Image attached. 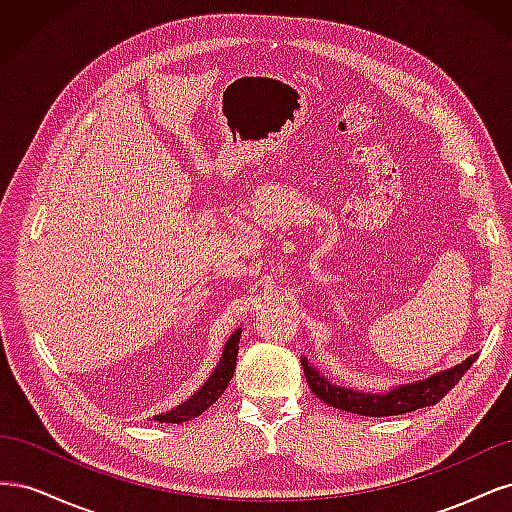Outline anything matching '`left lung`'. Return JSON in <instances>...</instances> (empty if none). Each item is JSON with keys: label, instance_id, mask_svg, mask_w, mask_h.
<instances>
[{"label": "left lung", "instance_id": "8db88e82", "mask_svg": "<svg viewBox=\"0 0 512 512\" xmlns=\"http://www.w3.org/2000/svg\"><path fill=\"white\" fill-rule=\"evenodd\" d=\"M476 356L478 354H472L470 359H466L453 369L440 371V374L431 376L423 382L397 386V389L384 395L359 393V391L344 389V386H335L329 380H324L316 371V367L307 363V359H301V365H303L309 389H312V393L318 399H322L327 406L346 410L352 414H361V416H395V414L414 412L418 408L436 406L438 401L461 380V376L466 374L470 365L476 361Z\"/></svg>", "mask_w": 512, "mask_h": 512}]
</instances>
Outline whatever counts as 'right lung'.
I'll return each mask as SVG.
<instances>
[{
  "instance_id": "1",
  "label": "right lung",
  "mask_w": 512,
  "mask_h": 512,
  "mask_svg": "<svg viewBox=\"0 0 512 512\" xmlns=\"http://www.w3.org/2000/svg\"><path fill=\"white\" fill-rule=\"evenodd\" d=\"M239 337H241V331H235L230 335L218 367H215V371L205 382V386H200L198 393H194L188 401H183V404L177 406L175 410H170L166 414H158L153 418H156L158 423H185V421H190V418L203 414L207 408H211L215 401L222 397L232 374H235L237 354H239Z\"/></svg>"
}]
</instances>
